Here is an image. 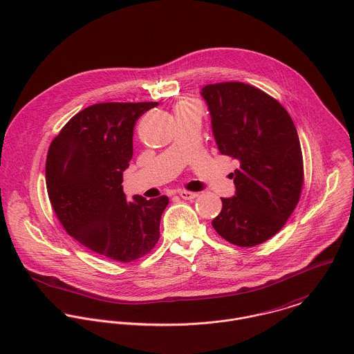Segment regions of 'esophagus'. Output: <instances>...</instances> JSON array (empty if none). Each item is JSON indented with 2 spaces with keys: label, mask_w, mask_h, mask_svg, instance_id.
<instances>
[{
  "label": "esophagus",
  "mask_w": 354,
  "mask_h": 354,
  "mask_svg": "<svg viewBox=\"0 0 354 354\" xmlns=\"http://www.w3.org/2000/svg\"><path fill=\"white\" fill-rule=\"evenodd\" d=\"M179 196H180V198H183V200H194L198 194H197V193H193V192L182 190V192H179Z\"/></svg>",
  "instance_id": "obj_1"
}]
</instances>
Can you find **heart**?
Wrapping results in <instances>:
<instances>
[{"label": "heart", "mask_w": 354, "mask_h": 354, "mask_svg": "<svg viewBox=\"0 0 354 354\" xmlns=\"http://www.w3.org/2000/svg\"><path fill=\"white\" fill-rule=\"evenodd\" d=\"M180 106H196V104H194L193 101H190V100H186V101H182V102L178 105V108H180Z\"/></svg>", "instance_id": "obj_1"}]
</instances>
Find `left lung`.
I'll use <instances>...</instances> for the list:
<instances>
[{"label": "left lung", "instance_id": "obj_1", "mask_svg": "<svg viewBox=\"0 0 354 354\" xmlns=\"http://www.w3.org/2000/svg\"><path fill=\"white\" fill-rule=\"evenodd\" d=\"M201 95L220 153L239 161L231 174L235 194L221 198L213 228L232 245H260L281 231L301 196L304 164L297 129L282 105L254 86L207 84Z\"/></svg>", "mask_w": 354, "mask_h": 354}]
</instances>
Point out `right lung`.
<instances>
[{"mask_svg":"<svg viewBox=\"0 0 354 354\" xmlns=\"http://www.w3.org/2000/svg\"><path fill=\"white\" fill-rule=\"evenodd\" d=\"M157 102H104L76 113L52 141L46 187L66 231L91 252L130 263L160 238L168 197L127 201L123 172L133 157L136 122Z\"/></svg>","mask_w":354,"mask_h":354,"instance_id":"obj_1","label":"right lung"}]
</instances>
